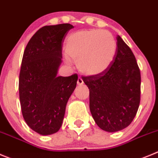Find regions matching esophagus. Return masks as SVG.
<instances>
[{"label": "esophagus", "instance_id": "1", "mask_svg": "<svg viewBox=\"0 0 158 158\" xmlns=\"http://www.w3.org/2000/svg\"><path fill=\"white\" fill-rule=\"evenodd\" d=\"M77 84H78V85H79V86H80V85H82V84H83V80H82V78H80V77L78 78Z\"/></svg>", "mask_w": 158, "mask_h": 158}]
</instances>
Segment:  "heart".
<instances>
[{"label":"heart","instance_id":"obj_1","mask_svg":"<svg viewBox=\"0 0 158 158\" xmlns=\"http://www.w3.org/2000/svg\"><path fill=\"white\" fill-rule=\"evenodd\" d=\"M116 49V42L110 32L95 29L72 34L65 44L68 58L77 63L79 71L87 76L106 72L113 63Z\"/></svg>","mask_w":158,"mask_h":158}]
</instances>
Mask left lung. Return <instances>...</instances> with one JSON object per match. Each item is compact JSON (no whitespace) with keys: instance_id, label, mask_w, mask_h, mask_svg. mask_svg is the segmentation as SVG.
<instances>
[{"instance_id":"obj_1","label":"left lung","mask_w":158,"mask_h":158,"mask_svg":"<svg viewBox=\"0 0 158 158\" xmlns=\"http://www.w3.org/2000/svg\"><path fill=\"white\" fill-rule=\"evenodd\" d=\"M109 69L98 76L82 77L89 89V109L97 125L115 132L127 127L140 103L141 75L135 56L120 36Z\"/></svg>"}]
</instances>
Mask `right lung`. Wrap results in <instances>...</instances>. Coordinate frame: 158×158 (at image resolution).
<instances>
[{"instance_id":"1","label":"right lung","mask_w":158,"mask_h":158,"mask_svg":"<svg viewBox=\"0 0 158 158\" xmlns=\"http://www.w3.org/2000/svg\"><path fill=\"white\" fill-rule=\"evenodd\" d=\"M72 28L69 23L43 27L30 39L23 52L19 79L21 110L27 124L42 135L60 128L67 102L77 84V74L56 76L62 45Z\"/></svg>"}]
</instances>
